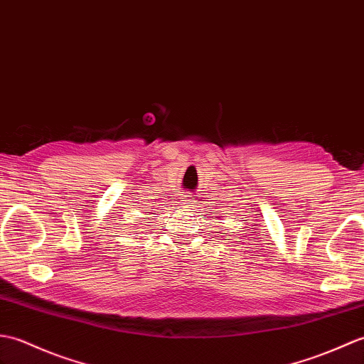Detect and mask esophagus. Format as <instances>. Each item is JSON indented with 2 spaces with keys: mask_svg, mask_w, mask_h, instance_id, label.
Returning a JSON list of instances; mask_svg holds the SVG:
<instances>
[{
  "mask_svg": "<svg viewBox=\"0 0 364 364\" xmlns=\"http://www.w3.org/2000/svg\"><path fill=\"white\" fill-rule=\"evenodd\" d=\"M182 200H183V203H182V204H185V205H188V207H191V205H193V203H195V199H193V198H191V195H185Z\"/></svg>",
  "mask_w": 364,
  "mask_h": 364,
  "instance_id": "34e87169",
  "label": "esophagus"
}]
</instances>
